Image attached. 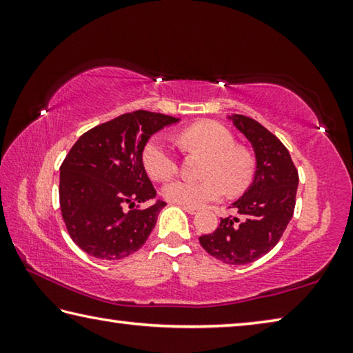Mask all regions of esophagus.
Segmentation results:
<instances>
[{
    "mask_svg": "<svg viewBox=\"0 0 353 353\" xmlns=\"http://www.w3.org/2000/svg\"><path fill=\"white\" fill-rule=\"evenodd\" d=\"M179 205H181V204H179ZM181 207L183 208L185 212H188L190 214H194L196 212H198V208H196V207H191V205H181Z\"/></svg>",
    "mask_w": 353,
    "mask_h": 353,
    "instance_id": "34e87169",
    "label": "esophagus"
}]
</instances>
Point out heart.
Wrapping results in <instances>:
<instances>
[{
	"label": "heart",
	"mask_w": 353,
	"mask_h": 353,
	"mask_svg": "<svg viewBox=\"0 0 353 353\" xmlns=\"http://www.w3.org/2000/svg\"><path fill=\"white\" fill-rule=\"evenodd\" d=\"M179 143L188 151L207 154L201 181L176 179L163 187V198L172 204L199 207L218 201L227 190L240 194L254 179L255 162L246 148L235 145L229 129L216 121H199L179 134ZM141 163L154 181H166L177 172V160L160 137L146 141L141 151Z\"/></svg>",
	"instance_id": "b5f03b06"
}]
</instances>
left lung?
I'll use <instances>...</instances> for the list:
<instances>
[{
	"label": "left lung",
	"mask_w": 353,
	"mask_h": 353,
	"mask_svg": "<svg viewBox=\"0 0 353 353\" xmlns=\"http://www.w3.org/2000/svg\"><path fill=\"white\" fill-rule=\"evenodd\" d=\"M236 129L252 143L254 182L232 204L236 214L223 218L216 230L199 236L201 246L227 265H248L270 252L282 238L296 207L299 174L288 149L254 118L234 115Z\"/></svg>",
	"instance_id": "obj_1"
}]
</instances>
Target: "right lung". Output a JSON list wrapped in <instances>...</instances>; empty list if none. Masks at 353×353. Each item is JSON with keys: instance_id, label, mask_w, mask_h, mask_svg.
Instances as JSON below:
<instances>
[{"instance_id": "add662e5", "label": "right lung", "mask_w": 353, "mask_h": 353, "mask_svg": "<svg viewBox=\"0 0 353 353\" xmlns=\"http://www.w3.org/2000/svg\"><path fill=\"white\" fill-rule=\"evenodd\" d=\"M148 110L123 113L81 135L61 165L59 202L77 246L101 260H121L146 243L165 202L141 207L155 190L141 163L154 132L177 123Z\"/></svg>"}]
</instances>
